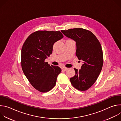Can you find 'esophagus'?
<instances>
[{"mask_svg": "<svg viewBox=\"0 0 121 121\" xmlns=\"http://www.w3.org/2000/svg\"><path fill=\"white\" fill-rule=\"evenodd\" d=\"M67 69V68L65 67H63V68H62V70H63V71H65V70H66Z\"/></svg>", "mask_w": 121, "mask_h": 121, "instance_id": "obj_1", "label": "esophagus"}]
</instances>
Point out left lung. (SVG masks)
Returning <instances> with one entry per match:
<instances>
[{
	"label": "left lung",
	"instance_id": "8db88e82",
	"mask_svg": "<svg viewBox=\"0 0 121 121\" xmlns=\"http://www.w3.org/2000/svg\"><path fill=\"white\" fill-rule=\"evenodd\" d=\"M61 31L76 42V56L83 62L80 69L74 68L76 74L70 78L71 84L79 91H87L96 82L102 69L103 55L101 44L94 34L87 30L78 28Z\"/></svg>",
	"mask_w": 121,
	"mask_h": 121
}]
</instances>
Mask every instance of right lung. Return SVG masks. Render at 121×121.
I'll use <instances>...</instances> for the list:
<instances>
[{"label": "right lung", "mask_w": 121, "mask_h": 121, "mask_svg": "<svg viewBox=\"0 0 121 121\" xmlns=\"http://www.w3.org/2000/svg\"><path fill=\"white\" fill-rule=\"evenodd\" d=\"M64 37L60 31L38 30L31 33L22 49V71L30 84L41 92H46L56 85L61 69L50 65L45 59L52 53L54 44Z\"/></svg>", "instance_id": "obj_1"}]
</instances>
